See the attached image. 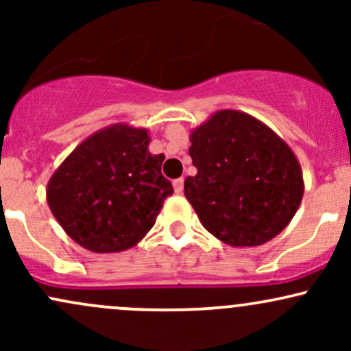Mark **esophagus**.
I'll return each instance as SVG.
<instances>
[{
  "mask_svg": "<svg viewBox=\"0 0 351 351\" xmlns=\"http://www.w3.org/2000/svg\"><path fill=\"white\" fill-rule=\"evenodd\" d=\"M173 188H175V191L178 193H183V188H184V180L183 178H178V180H175L173 181Z\"/></svg>",
  "mask_w": 351,
  "mask_h": 351,
  "instance_id": "obj_1",
  "label": "esophagus"
}]
</instances>
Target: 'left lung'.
I'll return each instance as SVG.
<instances>
[{
	"mask_svg": "<svg viewBox=\"0 0 351 351\" xmlns=\"http://www.w3.org/2000/svg\"><path fill=\"white\" fill-rule=\"evenodd\" d=\"M195 176L184 196L206 231L232 247L261 245L287 228L304 196L295 153L272 128L217 110L189 134Z\"/></svg>",
	"mask_w": 351,
	"mask_h": 351,
	"instance_id": "1",
	"label": "left lung"
}]
</instances>
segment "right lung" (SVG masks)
<instances>
[{"label": "right lung", "instance_id": "right-lung-1", "mask_svg": "<svg viewBox=\"0 0 351 351\" xmlns=\"http://www.w3.org/2000/svg\"><path fill=\"white\" fill-rule=\"evenodd\" d=\"M147 128L114 123L82 140L52 173L46 199L66 234L92 252L134 247L173 195Z\"/></svg>", "mask_w": 351, "mask_h": 351}]
</instances>
